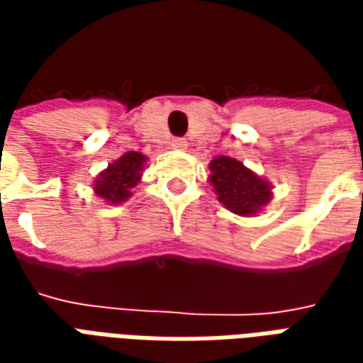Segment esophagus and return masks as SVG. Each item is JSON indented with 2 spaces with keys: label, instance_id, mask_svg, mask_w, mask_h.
<instances>
[{
  "label": "esophagus",
  "instance_id": "1",
  "mask_svg": "<svg viewBox=\"0 0 363 363\" xmlns=\"http://www.w3.org/2000/svg\"><path fill=\"white\" fill-rule=\"evenodd\" d=\"M171 147H174V150H186V147H189V142H186L184 138H173V140H171Z\"/></svg>",
  "mask_w": 363,
  "mask_h": 363
}]
</instances>
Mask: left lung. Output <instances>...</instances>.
Listing matches in <instances>:
<instances>
[{
    "mask_svg": "<svg viewBox=\"0 0 363 363\" xmlns=\"http://www.w3.org/2000/svg\"><path fill=\"white\" fill-rule=\"evenodd\" d=\"M210 182L218 192L220 202L233 213H257L270 200L268 182L251 173L241 161L216 157L210 163Z\"/></svg>",
    "mask_w": 363,
    "mask_h": 363,
    "instance_id": "obj_1",
    "label": "left lung"
}]
</instances>
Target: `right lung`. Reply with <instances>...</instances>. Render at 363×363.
<instances>
[{
  "label": "right lung",
  "mask_w": 363,
  "mask_h": 363,
  "mask_svg": "<svg viewBox=\"0 0 363 363\" xmlns=\"http://www.w3.org/2000/svg\"><path fill=\"white\" fill-rule=\"evenodd\" d=\"M143 163H145V155L142 153L135 151L124 153L99 177L95 184L96 194L112 204L124 202L126 198H130V190L134 189L135 182L140 181Z\"/></svg>",
  "instance_id": "1"
}]
</instances>
